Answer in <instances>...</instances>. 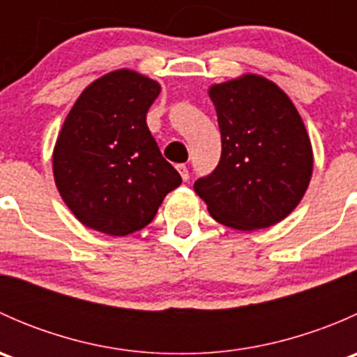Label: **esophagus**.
Instances as JSON below:
<instances>
[{"label": "esophagus", "instance_id": "34e87169", "mask_svg": "<svg viewBox=\"0 0 357 357\" xmlns=\"http://www.w3.org/2000/svg\"><path fill=\"white\" fill-rule=\"evenodd\" d=\"M176 169H178V172H179V176H181V178H183V181H186V179L190 178L188 167H186L185 164H179V165H176Z\"/></svg>", "mask_w": 357, "mask_h": 357}]
</instances>
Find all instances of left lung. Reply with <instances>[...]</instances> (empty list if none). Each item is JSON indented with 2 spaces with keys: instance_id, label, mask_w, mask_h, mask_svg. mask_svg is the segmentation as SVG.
Instances as JSON below:
<instances>
[{
  "instance_id": "left-lung-1",
  "label": "left lung",
  "mask_w": 357,
  "mask_h": 357,
  "mask_svg": "<svg viewBox=\"0 0 357 357\" xmlns=\"http://www.w3.org/2000/svg\"><path fill=\"white\" fill-rule=\"evenodd\" d=\"M221 129L218 167L195 181L212 218L240 231L269 228L301 204L312 176V145L285 91L259 74L208 88Z\"/></svg>"
}]
</instances>
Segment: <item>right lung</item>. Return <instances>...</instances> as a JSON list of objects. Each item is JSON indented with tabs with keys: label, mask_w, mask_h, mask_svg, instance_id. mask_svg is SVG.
<instances>
[{
	"label": "right lung",
	"mask_w": 357,
	"mask_h": 357,
	"mask_svg": "<svg viewBox=\"0 0 357 357\" xmlns=\"http://www.w3.org/2000/svg\"><path fill=\"white\" fill-rule=\"evenodd\" d=\"M160 84L131 68L95 79L79 95L53 149V178L81 225L128 236L155 218L181 176L146 126Z\"/></svg>",
	"instance_id": "add662e5"
}]
</instances>
